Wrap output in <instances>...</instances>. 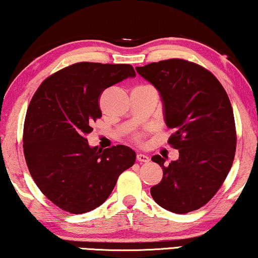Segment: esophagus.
<instances>
[{
    "label": "esophagus",
    "instance_id": "esophagus-1",
    "mask_svg": "<svg viewBox=\"0 0 258 258\" xmlns=\"http://www.w3.org/2000/svg\"><path fill=\"white\" fill-rule=\"evenodd\" d=\"M136 160L138 162H148L150 160V158L148 156H145V154H142V153H138L136 156Z\"/></svg>",
    "mask_w": 258,
    "mask_h": 258
}]
</instances>
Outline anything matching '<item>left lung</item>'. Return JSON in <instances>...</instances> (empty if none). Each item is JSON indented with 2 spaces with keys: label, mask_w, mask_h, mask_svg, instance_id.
Masks as SVG:
<instances>
[{
  "label": "left lung",
  "mask_w": 258,
  "mask_h": 258,
  "mask_svg": "<svg viewBox=\"0 0 258 258\" xmlns=\"http://www.w3.org/2000/svg\"><path fill=\"white\" fill-rule=\"evenodd\" d=\"M156 86L165 107V120L174 133L168 144L179 160L164 165L160 183L151 196L161 208L188 213L204 207L223 185L236 150L234 114L224 86L211 71L183 58H169L137 67Z\"/></svg>",
  "instance_id": "8db88e82"
}]
</instances>
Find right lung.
Masks as SVG:
<instances>
[{
    "label": "right lung",
    "instance_id": "add662e5",
    "mask_svg": "<svg viewBox=\"0 0 258 258\" xmlns=\"http://www.w3.org/2000/svg\"><path fill=\"white\" fill-rule=\"evenodd\" d=\"M136 76L130 64L78 62L50 75L35 91L24 121L23 149L35 184L63 211L81 215L108 198L136 154L124 145L90 148L101 117V93Z\"/></svg>",
    "mask_w": 258,
    "mask_h": 258
}]
</instances>
